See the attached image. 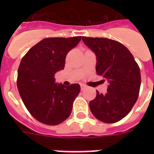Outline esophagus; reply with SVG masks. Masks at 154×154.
Masks as SVG:
<instances>
[{"label":"esophagus","mask_w":154,"mask_h":154,"mask_svg":"<svg viewBox=\"0 0 154 154\" xmlns=\"http://www.w3.org/2000/svg\"><path fill=\"white\" fill-rule=\"evenodd\" d=\"M80 86H81V90H84V89L86 88V86H85V85H83V84H81V85H80Z\"/></svg>","instance_id":"34e87169"}]
</instances>
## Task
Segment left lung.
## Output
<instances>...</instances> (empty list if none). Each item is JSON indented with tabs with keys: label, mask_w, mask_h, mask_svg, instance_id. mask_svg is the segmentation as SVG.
Instances as JSON below:
<instances>
[{
	"label": "left lung",
	"mask_w": 154,
	"mask_h": 154,
	"mask_svg": "<svg viewBox=\"0 0 154 154\" xmlns=\"http://www.w3.org/2000/svg\"><path fill=\"white\" fill-rule=\"evenodd\" d=\"M82 42L96 56V73L108 82L106 94L96 91L89 102L91 112L103 123H113L124 118L138 99L140 70L128 48L114 40L82 37Z\"/></svg>",
	"instance_id": "obj_1"
}]
</instances>
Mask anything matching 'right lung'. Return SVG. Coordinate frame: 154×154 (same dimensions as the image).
I'll list each match as a JSON object with an SVG mask.
<instances>
[{
  "instance_id": "right-lung-1",
  "label": "right lung",
  "mask_w": 154,
  "mask_h": 154,
  "mask_svg": "<svg viewBox=\"0 0 154 154\" xmlns=\"http://www.w3.org/2000/svg\"><path fill=\"white\" fill-rule=\"evenodd\" d=\"M81 39V36L45 38L21 59L17 71L18 92L27 109L41 123L55 126L71 114L80 85L56 83L55 74L64 69L66 55Z\"/></svg>"
}]
</instances>
